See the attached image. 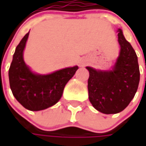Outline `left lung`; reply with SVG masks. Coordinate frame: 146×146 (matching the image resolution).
<instances>
[{"label":"left lung","instance_id":"8db88e82","mask_svg":"<svg viewBox=\"0 0 146 146\" xmlns=\"http://www.w3.org/2000/svg\"><path fill=\"white\" fill-rule=\"evenodd\" d=\"M119 55L111 70L87 66L88 98L95 109L106 115L117 114L126 108L137 93L140 70L137 53L118 29Z\"/></svg>","mask_w":146,"mask_h":146}]
</instances>
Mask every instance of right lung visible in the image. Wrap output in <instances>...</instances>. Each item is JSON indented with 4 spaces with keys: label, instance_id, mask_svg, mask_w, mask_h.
<instances>
[{
    "label": "right lung",
    "instance_id": "right-lung-1",
    "mask_svg": "<svg viewBox=\"0 0 146 146\" xmlns=\"http://www.w3.org/2000/svg\"><path fill=\"white\" fill-rule=\"evenodd\" d=\"M29 32L16 47L9 70V80L16 100L26 109L38 111L53 106L58 102L66 83L79 67L78 66L66 67L47 75L33 72L23 59Z\"/></svg>",
    "mask_w": 146,
    "mask_h": 146
}]
</instances>
